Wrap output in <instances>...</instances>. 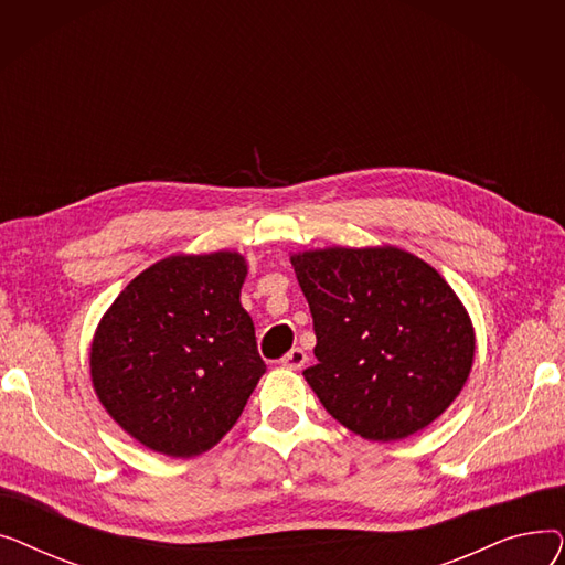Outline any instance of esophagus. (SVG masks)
I'll return each mask as SVG.
<instances>
[{"instance_id": "esophagus-1", "label": "esophagus", "mask_w": 565, "mask_h": 565, "mask_svg": "<svg viewBox=\"0 0 565 565\" xmlns=\"http://www.w3.org/2000/svg\"><path fill=\"white\" fill-rule=\"evenodd\" d=\"M279 364L284 369H290V371H300L307 364V352L302 348H292L290 352L284 354V358L279 360Z\"/></svg>"}]
</instances>
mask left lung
<instances>
[{
	"mask_svg": "<svg viewBox=\"0 0 565 565\" xmlns=\"http://www.w3.org/2000/svg\"><path fill=\"white\" fill-rule=\"evenodd\" d=\"M309 302L316 364L307 382L332 417L373 441L426 428L460 394L473 330L451 286L396 247L290 258Z\"/></svg>",
	"mask_w": 565,
	"mask_h": 565,
	"instance_id": "1",
	"label": "left lung"
}]
</instances>
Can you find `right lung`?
<instances>
[{
  "label": "right lung",
  "mask_w": 565,
  "mask_h": 565,
  "mask_svg": "<svg viewBox=\"0 0 565 565\" xmlns=\"http://www.w3.org/2000/svg\"><path fill=\"white\" fill-rule=\"evenodd\" d=\"M245 258L171 256L118 295L92 345L94 387L143 447L190 458L231 430L265 362L241 305Z\"/></svg>",
  "instance_id": "add662e5"
}]
</instances>
